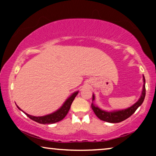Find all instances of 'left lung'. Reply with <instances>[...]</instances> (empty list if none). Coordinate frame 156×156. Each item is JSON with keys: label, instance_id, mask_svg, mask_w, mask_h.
Here are the masks:
<instances>
[{"label": "left lung", "instance_id": "1", "mask_svg": "<svg viewBox=\"0 0 156 156\" xmlns=\"http://www.w3.org/2000/svg\"><path fill=\"white\" fill-rule=\"evenodd\" d=\"M144 88H143V91L141 97L139 99V100L134 104L133 106L131 107L126 108V109L121 110V111H117V112H105L100 109L97 106H95L93 104H91V108L94 112L98 118L104 121H106V122L109 123H119L121 121L126 120V119L129 118L134 112H136V109L141 105L143 102L144 101L145 96H146V80H145V77L144 76ZM94 100V96L93 95L92 101Z\"/></svg>", "mask_w": 156, "mask_h": 156}]
</instances>
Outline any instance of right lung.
Instances as JSON below:
<instances>
[{"instance_id": "1", "label": "right lung", "mask_w": 156, "mask_h": 156, "mask_svg": "<svg viewBox=\"0 0 156 156\" xmlns=\"http://www.w3.org/2000/svg\"><path fill=\"white\" fill-rule=\"evenodd\" d=\"M78 91L74 93L71 97L68 98L67 101L65 102V104H63V106L59 108V110H57V112H55L53 114L47 115V116H30V115L26 114L27 117H29L30 119H32V120L36 121V122L42 123V124H50V123H54L56 122H58V121L62 120V119L65 118V117L67 116L68 112H69L70 106L72 105V101H74V98L76 97V96L77 95ZM19 109H20V108L18 107Z\"/></svg>"}]
</instances>
